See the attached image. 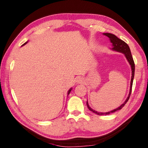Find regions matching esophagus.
I'll return each instance as SVG.
<instances>
[{
	"mask_svg": "<svg viewBox=\"0 0 148 148\" xmlns=\"http://www.w3.org/2000/svg\"><path fill=\"white\" fill-rule=\"evenodd\" d=\"M76 82H77V83H82V82H84V80H83V79L82 78V77H78V78L77 79V80H76Z\"/></svg>",
	"mask_w": 148,
	"mask_h": 148,
	"instance_id": "esophagus-1",
	"label": "esophagus"
}]
</instances>
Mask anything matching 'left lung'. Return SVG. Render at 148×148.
<instances>
[{
    "instance_id": "8db88e82",
    "label": "left lung",
    "mask_w": 148,
    "mask_h": 148,
    "mask_svg": "<svg viewBox=\"0 0 148 148\" xmlns=\"http://www.w3.org/2000/svg\"><path fill=\"white\" fill-rule=\"evenodd\" d=\"M104 35H106V36L108 37L110 40V42L112 43V46H113V48L112 49L115 50V51H119V52H121V53H124L125 57L127 59V61H129L130 65L131 66V69H132V76H131V87H130V92H129V97H127V99H126V101L124 102L123 104L121 105L119 108L115 109L114 110H112L111 112H106V113H101V112H98L97 111H95V110H92V108L89 107L88 102H87V108H88L89 110H91V112H94V113L97 114V115H99V116H102V115H108L111 113H114V112L117 111V110H121L123 107L125 106V104L127 103V101H129L130 95L131 94V91H132V83H133V79H134V69H135V66H134V62L133 58H132V56L131 55V50H130V48L127 44L125 43L124 41H123L122 40L119 39L117 38V37L116 36V35L110 34V33H104Z\"/></svg>"
}]
</instances>
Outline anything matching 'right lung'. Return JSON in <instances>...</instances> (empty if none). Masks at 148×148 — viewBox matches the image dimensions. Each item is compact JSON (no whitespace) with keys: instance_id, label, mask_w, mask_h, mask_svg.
Here are the masks:
<instances>
[{"instance_id":"right-lung-1","label":"right lung","mask_w":148,"mask_h":148,"mask_svg":"<svg viewBox=\"0 0 148 148\" xmlns=\"http://www.w3.org/2000/svg\"><path fill=\"white\" fill-rule=\"evenodd\" d=\"M27 42H25V44H23V45H22V46H24V45L25 44H27ZM71 90H72V89H70V90H69V91H68V95H69V93H70V92H71Z\"/></svg>"}]
</instances>
